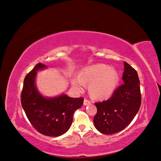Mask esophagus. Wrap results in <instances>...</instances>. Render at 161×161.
I'll return each instance as SVG.
<instances>
[{
  "instance_id": "obj_1",
  "label": "esophagus",
  "mask_w": 161,
  "mask_h": 161,
  "mask_svg": "<svg viewBox=\"0 0 161 161\" xmlns=\"http://www.w3.org/2000/svg\"><path fill=\"white\" fill-rule=\"evenodd\" d=\"M90 101L87 99H86V98H85V100H84V105H87L89 104H90Z\"/></svg>"
}]
</instances>
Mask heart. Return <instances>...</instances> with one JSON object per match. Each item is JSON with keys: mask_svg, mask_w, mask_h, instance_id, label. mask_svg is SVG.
Listing matches in <instances>:
<instances>
[{"mask_svg": "<svg viewBox=\"0 0 161 161\" xmlns=\"http://www.w3.org/2000/svg\"><path fill=\"white\" fill-rule=\"evenodd\" d=\"M80 78H74L73 85L82 90L84 83H89L90 95L96 99L103 100L111 96L119 81L118 72L105 64H95L87 67L81 71Z\"/></svg>", "mask_w": 161, "mask_h": 161, "instance_id": "obj_1", "label": "heart"}]
</instances>
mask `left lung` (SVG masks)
<instances>
[{
  "label": "left lung",
  "mask_w": 161,
  "mask_h": 161,
  "mask_svg": "<svg viewBox=\"0 0 161 161\" xmlns=\"http://www.w3.org/2000/svg\"><path fill=\"white\" fill-rule=\"evenodd\" d=\"M123 85L117 87L108 100L95 103L97 111L93 121L100 133H118L131 123L141 105L140 82L136 71L124 62Z\"/></svg>",
  "instance_id": "8db88e82"
}]
</instances>
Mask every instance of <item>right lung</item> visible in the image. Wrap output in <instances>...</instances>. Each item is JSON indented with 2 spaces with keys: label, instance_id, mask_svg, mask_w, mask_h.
<instances>
[{
  "label": "right lung",
  "instance_id": "1",
  "mask_svg": "<svg viewBox=\"0 0 161 161\" xmlns=\"http://www.w3.org/2000/svg\"><path fill=\"white\" fill-rule=\"evenodd\" d=\"M46 68L38 63L26 75L21 103L29 121L38 132L49 136H58L69 130L74 111L83 105V97H70L61 95L56 97H45L35 86V76L40 69Z\"/></svg>",
  "mask_w": 161,
  "mask_h": 161
}]
</instances>
